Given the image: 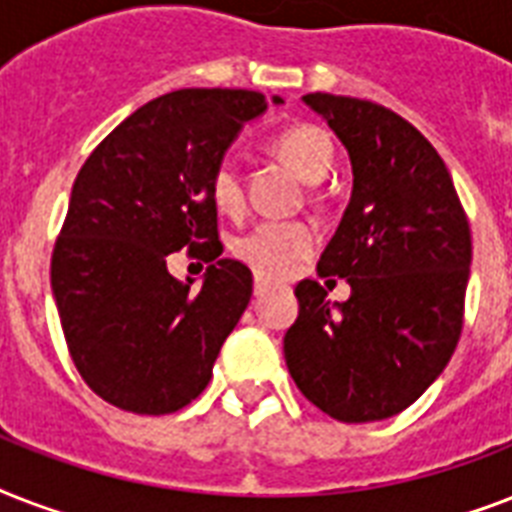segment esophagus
I'll use <instances>...</instances> for the list:
<instances>
[{"label":"esophagus","instance_id":"esophagus-1","mask_svg":"<svg viewBox=\"0 0 512 512\" xmlns=\"http://www.w3.org/2000/svg\"><path fill=\"white\" fill-rule=\"evenodd\" d=\"M271 287H273V279H268V276H263V273H255V295H265Z\"/></svg>","mask_w":512,"mask_h":512}]
</instances>
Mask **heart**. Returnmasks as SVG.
Wrapping results in <instances>:
<instances>
[{
	"label": "heart",
	"instance_id": "obj_1",
	"mask_svg": "<svg viewBox=\"0 0 512 512\" xmlns=\"http://www.w3.org/2000/svg\"><path fill=\"white\" fill-rule=\"evenodd\" d=\"M273 151L287 159L308 183H319L332 170L335 146L316 124H292L273 138ZM209 196L223 212H241L244 180L239 164L225 156L209 172ZM316 247V228L305 220H263L236 239V255L265 276L287 273L297 260L311 255Z\"/></svg>",
	"mask_w": 512,
	"mask_h": 512
}]
</instances>
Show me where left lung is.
Returning a JSON list of instances; mask_svg holds the SVG:
<instances>
[{"instance_id":"1","label":"left lung","mask_w":512,"mask_h":512,"mask_svg":"<svg viewBox=\"0 0 512 512\" xmlns=\"http://www.w3.org/2000/svg\"><path fill=\"white\" fill-rule=\"evenodd\" d=\"M303 100L353 167L348 207L319 260L321 279H348L350 297L332 305L319 281H300L284 358L300 393L332 420H385L412 406L457 348L468 215L444 159L404 116L329 92Z\"/></svg>"}]
</instances>
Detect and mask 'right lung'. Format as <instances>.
<instances>
[{"label":"right lung","mask_w":512,"mask_h":512,"mask_svg":"<svg viewBox=\"0 0 512 512\" xmlns=\"http://www.w3.org/2000/svg\"><path fill=\"white\" fill-rule=\"evenodd\" d=\"M265 108L252 90L167 92L108 132L76 175L52 295L82 380L124 412L191 404L249 305L252 271L220 260L209 172ZM180 248L210 263L199 290L166 271Z\"/></svg>","instance_id":"add662e5"}]
</instances>
